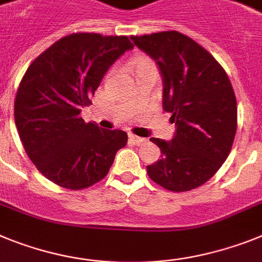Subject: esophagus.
<instances>
[{"label":"esophagus","instance_id":"esophagus-1","mask_svg":"<svg viewBox=\"0 0 262 262\" xmlns=\"http://www.w3.org/2000/svg\"><path fill=\"white\" fill-rule=\"evenodd\" d=\"M129 140H130L134 145H142L146 142V138L138 137V136H134V134H129Z\"/></svg>","mask_w":262,"mask_h":262}]
</instances>
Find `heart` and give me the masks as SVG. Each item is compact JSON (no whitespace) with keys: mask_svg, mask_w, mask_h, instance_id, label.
I'll use <instances>...</instances> for the list:
<instances>
[{"mask_svg":"<svg viewBox=\"0 0 262 262\" xmlns=\"http://www.w3.org/2000/svg\"><path fill=\"white\" fill-rule=\"evenodd\" d=\"M150 64H153V63L150 62L149 59H146V58L136 59V60L133 62L134 71H136V70H140V68H142V67H146V66H150Z\"/></svg>","mask_w":262,"mask_h":262,"instance_id":"obj_1","label":"heart"}]
</instances>
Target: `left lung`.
I'll return each instance as SVG.
<instances>
[{
    "instance_id": "obj_1",
    "label": "left lung",
    "mask_w": 262,
    "mask_h": 262,
    "mask_svg": "<svg viewBox=\"0 0 262 262\" xmlns=\"http://www.w3.org/2000/svg\"><path fill=\"white\" fill-rule=\"evenodd\" d=\"M156 60L162 105L172 113L170 141L151 137L161 159L147 175L166 190L190 191L212 178L228 157L237 128V104L228 75L210 52L178 31L130 36Z\"/></svg>"
}]
</instances>
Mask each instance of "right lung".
I'll use <instances>...</instances> for the list:
<instances>
[{"mask_svg":"<svg viewBox=\"0 0 262 262\" xmlns=\"http://www.w3.org/2000/svg\"><path fill=\"white\" fill-rule=\"evenodd\" d=\"M132 49L128 36L71 34L42 52L22 77L14 103L18 133L36 169L58 186L95 185L126 145L125 132L100 129L80 113L111 66Z\"/></svg>","mask_w":262,"mask_h":262,"instance_id":"1","label":"right lung"}]
</instances>
